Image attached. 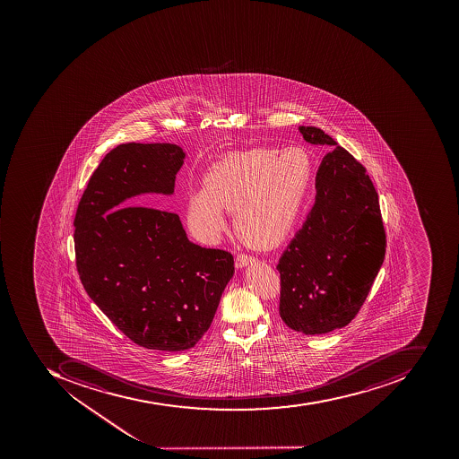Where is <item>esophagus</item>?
<instances>
[{
  "label": "esophagus",
  "instance_id": "esophagus-1",
  "mask_svg": "<svg viewBox=\"0 0 459 459\" xmlns=\"http://www.w3.org/2000/svg\"><path fill=\"white\" fill-rule=\"evenodd\" d=\"M251 263H254V258L248 255V254L238 253L236 255V267L238 268L246 267V265Z\"/></svg>",
  "mask_w": 459,
  "mask_h": 459
}]
</instances>
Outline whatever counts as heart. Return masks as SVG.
<instances>
[{"mask_svg": "<svg viewBox=\"0 0 459 459\" xmlns=\"http://www.w3.org/2000/svg\"><path fill=\"white\" fill-rule=\"evenodd\" d=\"M312 173V159L300 147L230 153L209 169L204 188L189 192V229L201 240H216L225 228L223 211L234 212L241 240L275 247L299 221Z\"/></svg>", "mask_w": 459, "mask_h": 459, "instance_id": "1", "label": "heart"}]
</instances>
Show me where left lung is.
<instances>
[{"label":"left lung","mask_w":459,"mask_h":459,"mask_svg":"<svg viewBox=\"0 0 459 459\" xmlns=\"http://www.w3.org/2000/svg\"><path fill=\"white\" fill-rule=\"evenodd\" d=\"M299 130L329 153L316 176L315 205L277 265L280 315L295 332L325 334L361 309L384 263L386 233L367 169L319 127Z\"/></svg>","instance_id":"8db88e82"}]
</instances>
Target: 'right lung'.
Here are the masks:
<instances>
[{
	"instance_id": "add662e5",
	"label": "right lung",
	"mask_w": 459,
	"mask_h": 459,
	"mask_svg": "<svg viewBox=\"0 0 459 459\" xmlns=\"http://www.w3.org/2000/svg\"><path fill=\"white\" fill-rule=\"evenodd\" d=\"M184 157L177 144H119L92 173L75 212V265L84 290L147 350L194 347L234 273L233 255L191 243L177 213L133 205L167 206L144 194H173Z\"/></svg>"
}]
</instances>
